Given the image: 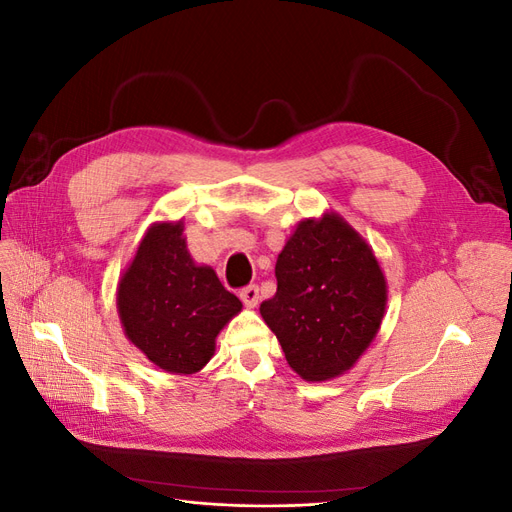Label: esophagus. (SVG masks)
<instances>
[{"instance_id":"1","label":"esophagus","mask_w":512,"mask_h":512,"mask_svg":"<svg viewBox=\"0 0 512 512\" xmlns=\"http://www.w3.org/2000/svg\"><path fill=\"white\" fill-rule=\"evenodd\" d=\"M239 297H241V301L245 303V307H256V305H258V299H260L258 286H247V288H243V290L239 292Z\"/></svg>"}]
</instances>
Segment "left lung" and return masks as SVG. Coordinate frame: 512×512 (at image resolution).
I'll return each mask as SVG.
<instances>
[{"instance_id":"8db88e82","label":"left lung","mask_w":512,"mask_h":512,"mask_svg":"<svg viewBox=\"0 0 512 512\" xmlns=\"http://www.w3.org/2000/svg\"><path fill=\"white\" fill-rule=\"evenodd\" d=\"M277 292L260 314L307 382L342 376L374 342L386 280L365 239L337 213L303 220L275 262Z\"/></svg>"}]
</instances>
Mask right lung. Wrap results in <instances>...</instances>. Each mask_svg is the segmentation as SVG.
<instances>
[{
	"mask_svg": "<svg viewBox=\"0 0 512 512\" xmlns=\"http://www.w3.org/2000/svg\"><path fill=\"white\" fill-rule=\"evenodd\" d=\"M211 267L192 260L183 222L153 224L117 288V312L130 342L168 374L203 369L215 337L241 312Z\"/></svg>",
	"mask_w": 512,
	"mask_h": 512,
	"instance_id": "right-lung-1",
	"label": "right lung"
}]
</instances>
